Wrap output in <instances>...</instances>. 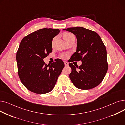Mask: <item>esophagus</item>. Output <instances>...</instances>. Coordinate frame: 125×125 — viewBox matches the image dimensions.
<instances>
[{
	"label": "esophagus",
	"mask_w": 125,
	"mask_h": 125,
	"mask_svg": "<svg viewBox=\"0 0 125 125\" xmlns=\"http://www.w3.org/2000/svg\"><path fill=\"white\" fill-rule=\"evenodd\" d=\"M64 64H65V65L66 66H68V65H69V63L67 62V61H64Z\"/></svg>",
	"instance_id": "34e87169"
}]
</instances>
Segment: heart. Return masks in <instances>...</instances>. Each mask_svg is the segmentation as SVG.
Returning <instances> with one entry per match:
<instances>
[{
	"label": "heart",
	"mask_w": 125,
	"mask_h": 125,
	"mask_svg": "<svg viewBox=\"0 0 125 125\" xmlns=\"http://www.w3.org/2000/svg\"><path fill=\"white\" fill-rule=\"evenodd\" d=\"M74 36V35L73 34H72L71 33H65V34H64L63 35V37L64 38V39H65V41H67L68 39L70 38V37ZM55 39L56 38H54L53 39V40H52V44H53L54 41H55ZM68 56V53H62L60 55V57L61 58H62V59H66Z\"/></svg>",
	"instance_id": "obj_1"
}]
</instances>
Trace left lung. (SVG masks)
Returning <instances> with one entry per match:
<instances>
[{
    "mask_svg": "<svg viewBox=\"0 0 125 125\" xmlns=\"http://www.w3.org/2000/svg\"><path fill=\"white\" fill-rule=\"evenodd\" d=\"M74 34L77 39L76 51L70 62L82 61L75 67L73 63L69 78L74 86L81 90H89L98 86L105 76L108 69L105 46L96 32L82 27L64 29ZM78 68L77 69V68Z\"/></svg>",
    "mask_w": 125,
    "mask_h": 125,
    "instance_id": "8db88e82",
    "label": "left lung"
}]
</instances>
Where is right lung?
Listing matches in <instances>:
<instances>
[{
    "mask_svg": "<svg viewBox=\"0 0 125 125\" xmlns=\"http://www.w3.org/2000/svg\"><path fill=\"white\" fill-rule=\"evenodd\" d=\"M59 32V29H39L23 38L20 44L16 55L18 75L24 86L32 92H51L65 66L60 59L48 65L43 60L52 52V39Z\"/></svg>",
    "mask_w": 125,
    "mask_h": 125,
    "instance_id": "add662e5",
    "label": "right lung"
}]
</instances>
